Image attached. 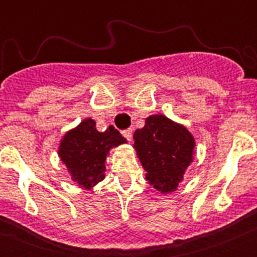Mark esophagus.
<instances>
[{
    "label": "esophagus",
    "mask_w": 257,
    "mask_h": 257,
    "mask_svg": "<svg viewBox=\"0 0 257 257\" xmlns=\"http://www.w3.org/2000/svg\"><path fill=\"white\" fill-rule=\"evenodd\" d=\"M121 134H123V137L126 139V141L131 142L132 138H133V129H132V128L125 129V131L121 132Z\"/></svg>",
    "instance_id": "1"
}]
</instances>
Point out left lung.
Returning a JSON list of instances; mask_svg holds the SVG:
<instances>
[{"mask_svg": "<svg viewBox=\"0 0 257 257\" xmlns=\"http://www.w3.org/2000/svg\"><path fill=\"white\" fill-rule=\"evenodd\" d=\"M134 139L145 179L162 193L174 191L193 160V136L167 116L152 115L137 129Z\"/></svg>", "mask_w": 257, "mask_h": 257, "instance_id": "8db88e82", "label": "left lung"}]
</instances>
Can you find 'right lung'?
Returning <instances> with one entry per match:
<instances>
[{
    "label": "right lung",
    "instance_id": "1",
    "mask_svg": "<svg viewBox=\"0 0 257 257\" xmlns=\"http://www.w3.org/2000/svg\"><path fill=\"white\" fill-rule=\"evenodd\" d=\"M125 143L113 125L98 132L95 121L85 119L64 136L59 148V158L67 165L72 180L89 189L104 179L105 157L112 147Z\"/></svg>",
    "mask_w": 257,
    "mask_h": 257
}]
</instances>
